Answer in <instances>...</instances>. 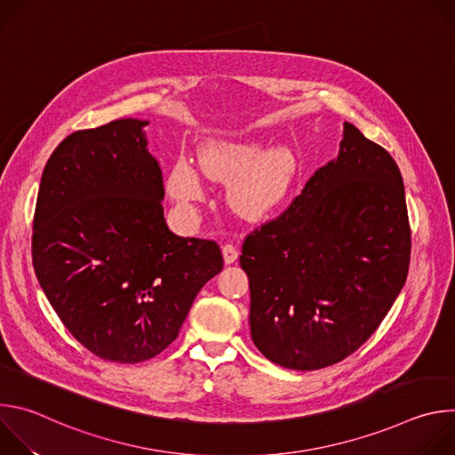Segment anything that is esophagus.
I'll list each match as a JSON object with an SVG mask.
<instances>
[{"instance_id": "34e87169", "label": "esophagus", "mask_w": 455, "mask_h": 455, "mask_svg": "<svg viewBox=\"0 0 455 455\" xmlns=\"http://www.w3.org/2000/svg\"><path fill=\"white\" fill-rule=\"evenodd\" d=\"M221 251H223V261H225V265H232L235 259H237V255H239V251H237V248L234 246V244H225L223 248H221Z\"/></svg>"}]
</instances>
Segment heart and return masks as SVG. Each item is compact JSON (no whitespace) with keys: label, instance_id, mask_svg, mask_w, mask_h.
I'll return each mask as SVG.
<instances>
[{"label":"heart","instance_id":"heart-1","mask_svg":"<svg viewBox=\"0 0 455 455\" xmlns=\"http://www.w3.org/2000/svg\"><path fill=\"white\" fill-rule=\"evenodd\" d=\"M257 140L216 139L198 153L200 171L214 181H228L230 207L248 220L270 214L288 194L293 180V160L284 148L264 149ZM169 187L180 200H192L200 192V178L194 169L180 162L174 165Z\"/></svg>","mask_w":455,"mask_h":455}]
</instances>
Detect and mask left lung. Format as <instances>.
I'll use <instances>...</instances> for the list:
<instances>
[{
  "label": "left lung",
  "mask_w": 455,
  "mask_h": 455,
  "mask_svg": "<svg viewBox=\"0 0 455 455\" xmlns=\"http://www.w3.org/2000/svg\"><path fill=\"white\" fill-rule=\"evenodd\" d=\"M409 261L402 172L344 122L339 156L243 243L255 347L295 371L344 360L378 330L407 281Z\"/></svg>",
  "instance_id": "1"
}]
</instances>
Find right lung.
Here are the masks:
<instances>
[{
  "mask_svg": "<svg viewBox=\"0 0 455 455\" xmlns=\"http://www.w3.org/2000/svg\"><path fill=\"white\" fill-rule=\"evenodd\" d=\"M148 124L118 118L64 139L34 214L32 263L48 302L86 349L118 363L162 353L223 270L214 241L169 230Z\"/></svg>",
  "mask_w": 455,
  "mask_h": 455,
  "instance_id": "obj_1",
  "label": "right lung"
}]
</instances>
